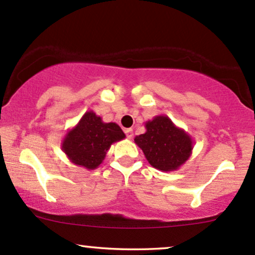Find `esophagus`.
<instances>
[{
  "instance_id": "esophagus-1",
  "label": "esophagus",
  "mask_w": 255,
  "mask_h": 255,
  "mask_svg": "<svg viewBox=\"0 0 255 255\" xmlns=\"http://www.w3.org/2000/svg\"><path fill=\"white\" fill-rule=\"evenodd\" d=\"M125 133L126 135H127V139H131V137H133V129H131V128H127V129H125Z\"/></svg>"
}]
</instances>
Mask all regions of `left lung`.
Masks as SVG:
<instances>
[{
    "mask_svg": "<svg viewBox=\"0 0 255 255\" xmlns=\"http://www.w3.org/2000/svg\"><path fill=\"white\" fill-rule=\"evenodd\" d=\"M145 128V133L136 135L134 141L153 168L164 172L177 170L191 157L193 139L168 116L158 115L148 120Z\"/></svg>",
    "mask_w": 255,
    "mask_h": 255,
    "instance_id": "1",
    "label": "left lung"
}]
</instances>
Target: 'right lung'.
<instances>
[{"label": "right lung", "instance_id": "add662e5", "mask_svg": "<svg viewBox=\"0 0 255 255\" xmlns=\"http://www.w3.org/2000/svg\"><path fill=\"white\" fill-rule=\"evenodd\" d=\"M125 137L118 124L103 122L101 116L90 110L68 129L61 142V148L73 164L95 170L103 163L110 146Z\"/></svg>", "mask_w": 255, "mask_h": 255}]
</instances>
